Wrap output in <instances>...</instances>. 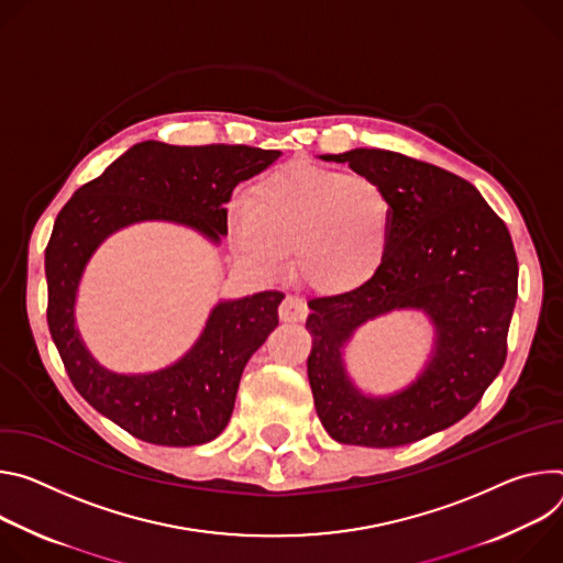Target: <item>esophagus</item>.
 <instances>
[{"mask_svg": "<svg viewBox=\"0 0 563 563\" xmlns=\"http://www.w3.org/2000/svg\"><path fill=\"white\" fill-rule=\"evenodd\" d=\"M306 316H308V308L297 297H286L279 306L282 322H301V320H306Z\"/></svg>", "mask_w": 563, "mask_h": 563, "instance_id": "obj_1", "label": "esophagus"}]
</instances>
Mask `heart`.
Wrapping results in <instances>:
<instances>
[{
  "mask_svg": "<svg viewBox=\"0 0 563 563\" xmlns=\"http://www.w3.org/2000/svg\"><path fill=\"white\" fill-rule=\"evenodd\" d=\"M391 225V201L376 180L301 163L264 176L228 210L232 245L247 266L279 273L295 247L299 279L324 295L353 292L378 275Z\"/></svg>",
  "mask_w": 563,
  "mask_h": 563,
  "instance_id": "heart-1",
  "label": "heart"
}]
</instances>
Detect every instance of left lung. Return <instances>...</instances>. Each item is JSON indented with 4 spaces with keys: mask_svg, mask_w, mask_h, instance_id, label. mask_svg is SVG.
Returning a JSON list of instances; mask_svg holds the SVG:
<instances>
[{
    "mask_svg": "<svg viewBox=\"0 0 563 563\" xmlns=\"http://www.w3.org/2000/svg\"><path fill=\"white\" fill-rule=\"evenodd\" d=\"M349 163L376 180L394 210L387 257L362 288L310 299L308 383L329 435L344 445L400 448L465 418L508 355L519 264L512 236L476 187L431 163L389 150H351ZM396 307L424 309L434 355L405 393L368 399L347 380L341 349L357 325Z\"/></svg>",
    "mask_w": 563,
    "mask_h": 563,
    "instance_id": "1",
    "label": "left lung"
}]
</instances>
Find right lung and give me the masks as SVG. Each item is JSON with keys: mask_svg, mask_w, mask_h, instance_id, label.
<instances>
[{"mask_svg": "<svg viewBox=\"0 0 563 563\" xmlns=\"http://www.w3.org/2000/svg\"><path fill=\"white\" fill-rule=\"evenodd\" d=\"M247 145H134L59 210L46 253V322L69 380L111 422L152 445L192 448L225 429L243 366L279 324V290L221 301L195 349L147 376L102 368L80 342L74 303L93 250L115 230L161 219L197 228L212 241L228 234L225 203L234 187L279 158Z\"/></svg>", "mask_w": 563, "mask_h": 563, "instance_id": "1", "label": "right lung"}]
</instances>
